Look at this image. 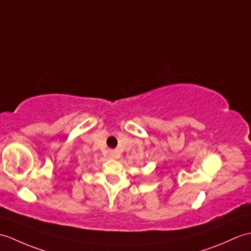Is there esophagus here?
I'll return each mask as SVG.
<instances>
[{"instance_id":"obj_1","label":"esophagus","mask_w":251,"mask_h":251,"mask_svg":"<svg viewBox=\"0 0 251 251\" xmlns=\"http://www.w3.org/2000/svg\"><path fill=\"white\" fill-rule=\"evenodd\" d=\"M119 156L118 152L116 151H109V157L110 158H116Z\"/></svg>"}]
</instances>
